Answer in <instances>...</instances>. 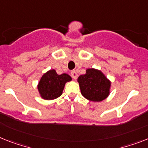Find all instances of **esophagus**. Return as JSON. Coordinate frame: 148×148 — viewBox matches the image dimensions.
Returning a JSON list of instances; mask_svg holds the SVG:
<instances>
[{
    "label": "esophagus",
    "mask_w": 148,
    "mask_h": 148,
    "mask_svg": "<svg viewBox=\"0 0 148 148\" xmlns=\"http://www.w3.org/2000/svg\"><path fill=\"white\" fill-rule=\"evenodd\" d=\"M71 75L72 78H73L74 80H76L77 78V76H78L77 73L75 71H72L71 73Z\"/></svg>",
    "instance_id": "1"
}]
</instances>
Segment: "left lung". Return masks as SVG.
I'll use <instances>...</instances> for the list:
<instances>
[{
    "instance_id": "obj_1",
    "label": "left lung",
    "mask_w": 148,
    "mask_h": 148,
    "mask_svg": "<svg viewBox=\"0 0 148 148\" xmlns=\"http://www.w3.org/2000/svg\"><path fill=\"white\" fill-rule=\"evenodd\" d=\"M77 82L82 95L89 101L99 102L110 95L111 82L99 69L87 68L85 74L78 77Z\"/></svg>"
}]
</instances>
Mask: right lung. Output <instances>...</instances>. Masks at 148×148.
<instances>
[{"instance_id":"add662e5","label":"right lung","mask_w":148,"mask_h":148,"mask_svg":"<svg viewBox=\"0 0 148 148\" xmlns=\"http://www.w3.org/2000/svg\"><path fill=\"white\" fill-rule=\"evenodd\" d=\"M72 80L68 74H58L51 69L43 74L38 84L40 96L44 100H53L62 95L65 84Z\"/></svg>"}]
</instances>
